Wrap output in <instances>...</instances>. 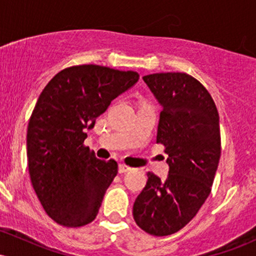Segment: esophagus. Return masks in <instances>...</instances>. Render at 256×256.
I'll use <instances>...</instances> for the list:
<instances>
[{
  "mask_svg": "<svg viewBox=\"0 0 256 256\" xmlns=\"http://www.w3.org/2000/svg\"><path fill=\"white\" fill-rule=\"evenodd\" d=\"M131 170V167H128V165H125V164H120L119 165V173H125V172H128Z\"/></svg>",
  "mask_w": 256,
  "mask_h": 256,
  "instance_id": "1",
  "label": "esophagus"
}]
</instances>
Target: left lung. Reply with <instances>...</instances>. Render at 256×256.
<instances>
[{"mask_svg":"<svg viewBox=\"0 0 256 256\" xmlns=\"http://www.w3.org/2000/svg\"><path fill=\"white\" fill-rule=\"evenodd\" d=\"M143 80L162 106L156 143L165 146L170 171L165 180L146 173L134 219L146 234L168 236L196 216L212 190L222 154L219 114L208 90L186 73H154Z\"/></svg>","mask_w":256,"mask_h":256,"instance_id":"obj_1","label":"left lung"}]
</instances>
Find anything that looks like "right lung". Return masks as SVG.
<instances>
[{"mask_svg":"<svg viewBox=\"0 0 256 256\" xmlns=\"http://www.w3.org/2000/svg\"><path fill=\"white\" fill-rule=\"evenodd\" d=\"M138 78L134 71L78 64L55 74L40 92L28 126V173L44 210L58 224L79 228L98 216L118 164L100 160L84 146L85 130Z\"/></svg>","mask_w":256,"mask_h":256,"instance_id":"right-lung-1","label":"right lung"}]
</instances>
